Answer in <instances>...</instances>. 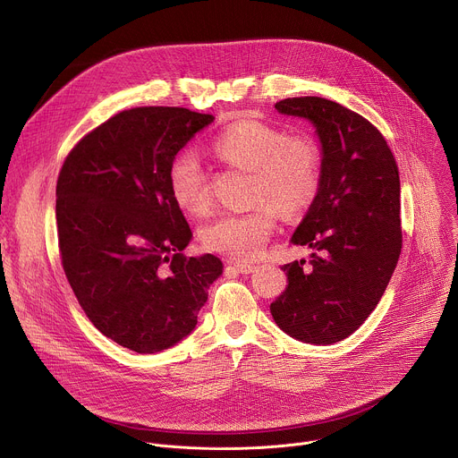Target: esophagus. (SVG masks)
Returning a JSON list of instances; mask_svg holds the SVG:
<instances>
[{
  "instance_id": "obj_1",
  "label": "esophagus",
  "mask_w": 458,
  "mask_h": 458,
  "mask_svg": "<svg viewBox=\"0 0 458 458\" xmlns=\"http://www.w3.org/2000/svg\"><path fill=\"white\" fill-rule=\"evenodd\" d=\"M230 265H233V268H235L239 274H253V272L257 270L255 265H248V263H232V260H230Z\"/></svg>"
}]
</instances>
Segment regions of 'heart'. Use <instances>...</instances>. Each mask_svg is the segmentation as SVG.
Returning a JSON list of instances; mask_svg holds the SVG:
<instances>
[{
	"label": "heart",
	"instance_id": "obj_1",
	"mask_svg": "<svg viewBox=\"0 0 458 458\" xmlns=\"http://www.w3.org/2000/svg\"><path fill=\"white\" fill-rule=\"evenodd\" d=\"M212 150L225 163L251 174L248 199L259 205L248 212L219 214L203 226L201 241L212 251L241 260L255 259L274 233V209L283 217H295L313 203L322 172L320 147L308 134L286 136L268 123L242 119L223 130ZM168 186L182 212H207L208 181L193 152H182L172 161Z\"/></svg>",
	"mask_w": 458,
	"mask_h": 458
}]
</instances>
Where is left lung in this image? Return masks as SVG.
<instances>
[{
	"label": "left lung",
	"mask_w": 458,
	"mask_h": 458,
	"mask_svg": "<svg viewBox=\"0 0 458 458\" xmlns=\"http://www.w3.org/2000/svg\"><path fill=\"white\" fill-rule=\"evenodd\" d=\"M304 117L320 141V184L292 242L311 248L281 270L286 290L270 304L290 337L335 344L352 335L378 304L403 248L401 179L378 130L357 112L324 98L276 103Z\"/></svg>",
	"instance_id": "obj_1"
}]
</instances>
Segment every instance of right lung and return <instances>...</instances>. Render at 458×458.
<instances>
[{"label":"right lung","mask_w":458,"mask_h":458,"mask_svg":"<svg viewBox=\"0 0 458 458\" xmlns=\"http://www.w3.org/2000/svg\"><path fill=\"white\" fill-rule=\"evenodd\" d=\"M212 121L179 106L123 110L61 166L55 219L64 276L90 322L123 348L175 346L193 332L223 274L216 255L182 253L191 230L168 186L177 152Z\"/></svg>","instance_id":"add662e5"}]
</instances>
